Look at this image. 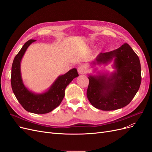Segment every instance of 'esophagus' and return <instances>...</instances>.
Wrapping results in <instances>:
<instances>
[{"label": "esophagus", "mask_w": 152, "mask_h": 152, "mask_svg": "<svg viewBox=\"0 0 152 152\" xmlns=\"http://www.w3.org/2000/svg\"><path fill=\"white\" fill-rule=\"evenodd\" d=\"M77 70L79 74H84L86 72V69L84 66H79L77 68Z\"/></svg>", "instance_id": "34e87169"}]
</instances>
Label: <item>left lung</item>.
I'll return each instance as SVG.
<instances>
[{
  "mask_svg": "<svg viewBox=\"0 0 152 152\" xmlns=\"http://www.w3.org/2000/svg\"><path fill=\"white\" fill-rule=\"evenodd\" d=\"M112 61L113 71L111 73L98 72L96 75L87 77V99L94 107L104 111L126 107L138 91L141 82L140 59L128 44L99 53L91 65H107Z\"/></svg>",
  "mask_w": 152,
  "mask_h": 152,
  "instance_id": "obj_1",
  "label": "left lung"
}]
</instances>
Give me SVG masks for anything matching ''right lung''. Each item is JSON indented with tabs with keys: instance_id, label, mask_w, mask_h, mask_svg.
<instances>
[{
	"instance_id": "1",
	"label": "right lung",
	"mask_w": 152,
	"mask_h": 152,
	"mask_svg": "<svg viewBox=\"0 0 152 152\" xmlns=\"http://www.w3.org/2000/svg\"><path fill=\"white\" fill-rule=\"evenodd\" d=\"M35 40H29L23 45L13 60L11 69V87L19 103L27 112L44 114L53 111L60 104L65 96L66 86L79 76L76 68L59 75L49 88L41 93L30 91L23 83L21 72V62L26 50Z\"/></svg>"
}]
</instances>
